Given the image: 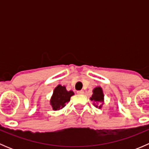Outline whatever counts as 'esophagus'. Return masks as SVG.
Returning a JSON list of instances; mask_svg holds the SVG:
<instances>
[{
	"mask_svg": "<svg viewBox=\"0 0 149 149\" xmlns=\"http://www.w3.org/2000/svg\"><path fill=\"white\" fill-rule=\"evenodd\" d=\"M77 94H80V95H82V94H84V91H83V90H80V91H77Z\"/></svg>",
	"mask_w": 149,
	"mask_h": 149,
	"instance_id": "esophagus-1",
	"label": "esophagus"
}]
</instances>
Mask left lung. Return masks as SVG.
Wrapping results in <instances>:
<instances>
[{"mask_svg":"<svg viewBox=\"0 0 149 149\" xmlns=\"http://www.w3.org/2000/svg\"><path fill=\"white\" fill-rule=\"evenodd\" d=\"M93 94L90 100L93 101V104L97 108L101 109L102 107L104 100V95L103 89L101 86H97L93 89Z\"/></svg>","mask_w":149,"mask_h":149,"instance_id":"obj_1","label":"left lung"}]
</instances>
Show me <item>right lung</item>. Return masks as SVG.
Wrapping results in <instances>:
<instances>
[{
	"label": "right lung",
	"instance_id": "right-lung-1",
	"mask_svg": "<svg viewBox=\"0 0 149 149\" xmlns=\"http://www.w3.org/2000/svg\"><path fill=\"white\" fill-rule=\"evenodd\" d=\"M74 95L73 91H67L65 86L58 85L53 91L49 100V104L55 111L60 110L65 106L70 100V97Z\"/></svg>",
	"mask_w": 149,
	"mask_h": 149
}]
</instances>
